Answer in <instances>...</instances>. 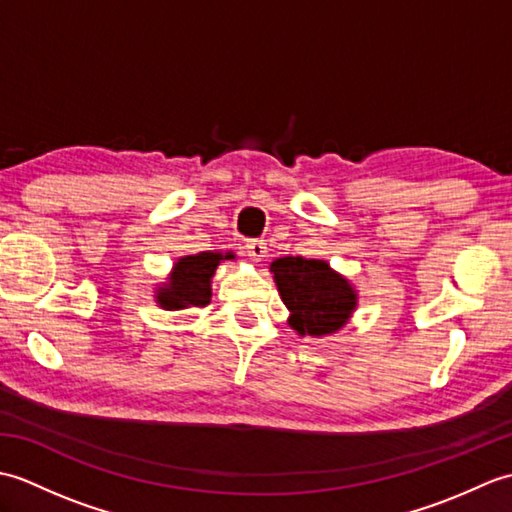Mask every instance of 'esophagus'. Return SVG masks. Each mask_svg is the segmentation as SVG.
Returning a JSON list of instances; mask_svg holds the SVG:
<instances>
[{
	"label": "esophagus",
	"mask_w": 512,
	"mask_h": 512,
	"mask_svg": "<svg viewBox=\"0 0 512 512\" xmlns=\"http://www.w3.org/2000/svg\"><path fill=\"white\" fill-rule=\"evenodd\" d=\"M244 253L253 259V262H259V259L266 257V244L262 239H248L244 244Z\"/></svg>",
	"instance_id": "1"
}]
</instances>
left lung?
Instances as JSON below:
<instances>
[{"mask_svg": "<svg viewBox=\"0 0 512 512\" xmlns=\"http://www.w3.org/2000/svg\"><path fill=\"white\" fill-rule=\"evenodd\" d=\"M281 301L290 310V325L299 334H332L350 319L356 295L347 279L321 259L279 257L270 264Z\"/></svg>", "mask_w": 512, "mask_h": 512, "instance_id": "1", "label": "left lung"}]
</instances>
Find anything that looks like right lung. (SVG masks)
Segmentation results:
<instances>
[{"label": "right lung", "instance_id": "1", "mask_svg": "<svg viewBox=\"0 0 512 512\" xmlns=\"http://www.w3.org/2000/svg\"><path fill=\"white\" fill-rule=\"evenodd\" d=\"M233 257L226 255L224 259ZM220 253L187 255L173 268L167 288L158 292V303L167 310L180 308H204L211 301V277L220 264Z\"/></svg>", "mask_w": 512, "mask_h": 512}]
</instances>
